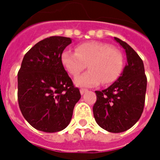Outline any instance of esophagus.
<instances>
[{
  "label": "esophagus",
  "mask_w": 160,
  "mask_h": 160,
  "mask_svg": "<svg viewBox=\"0 0 160 160\" xmlns=\"http://www.w3.org/2000/svg\"><path fill=\"white\" fill-rule=\"evenodd\" d=\"M87 91L88 90H86V89H80V92L81 95H84V94H85V92H87Z\"/></svg>",
  "instance_id": "obj_1"
}]
</instances>
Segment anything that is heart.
Returning <instances> with one entry per match:
<instances>
[{"label":"heart","mask_w":160,"mask_h":160,"mask_svg":"<svg viewBox=\"0 0 160 160\" xmlns=\"http://www.w3.org/2000/svg\"><path fill=\"white\" fill-rule=\"evenodd\" d=\"M60 60L63 67L70 75L77 76L87 65L88 70L77 78L75 85L92 87L100 81L109 84L119 77L123 68V55L111 46L101 42H85L78 45L75 53L65 51Z\"/></svg>","instance_id":"1"}]
</instances>
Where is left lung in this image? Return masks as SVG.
Returning a JSON list of instances; mask_svg holds the SVG:
<instances>
[{
    "mask_svg": "<svg viewBox=\"0 0 160 160\" xmlns=\"http://www.w3.org/2000/svg\"><path fill=\"white\" fill-rule=\"evenodd\" d=\"M126 54L127 64L121 75L110 86L96 90L97 100L93 106L95 121L111 133L130 129L144 110L147 78L143 60L131 46L114 37Z\"/></svg>",
    "mask_w": 160,
    "mask_h": 160,
    "instance_id": "1",
    "label": "left lung"
}]
</instances>
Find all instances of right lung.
<instances>
[{
	"instance_id": "add662e5",
	"label": "right lung",
	"mask_w": 160,
	"mask_h": 160,
	"mask_svg": "<svg viewBox=\"0 0 160 160\" xmlns=\"http://www.w3.org/2000/svg\"><path fill=\"white\" fill-rule=\"evenodd\" d=\"M71 42L64 36L44 39L25 55L21 63L19 106L26 121L40 131L54 133L65 129L81 97L60 60Z\"/></svg>"
}]
</instances>
